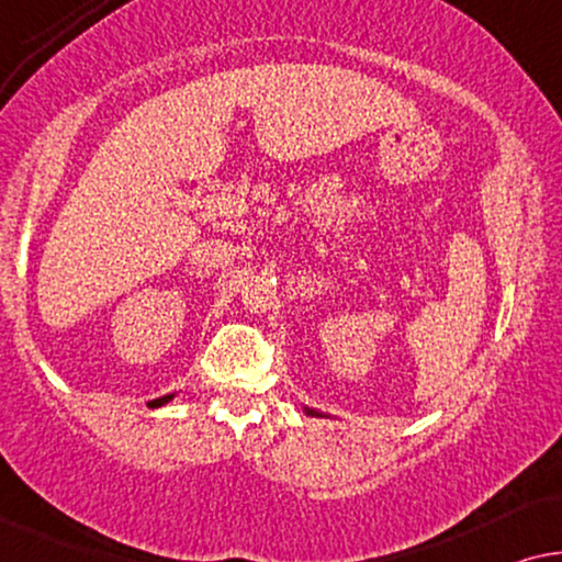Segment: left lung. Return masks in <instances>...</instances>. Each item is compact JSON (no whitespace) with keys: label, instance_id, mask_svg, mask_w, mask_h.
Masks as SVG:
<instances>
[{"label":"left lung","instance_id":"obj_1","mask_svg":"<svg viewBox=\"0 0 562 562\" xmlns=\"http://www.w3.org/2000/svg\"><path fill=\"white\" fill-rule=\"evenodd\" d=\"M303 413H305L307 417H323L321 413H315V409H311V407H303Z\"/></svg>","mask_w":562,"mask_h":562}]
</instances>
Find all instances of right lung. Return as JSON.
<instances>
[{"instance_id":"add662e5","label":"right lung","mask_w":562,"mask_h":562,"mask_svg":"<svg viewBox=\"0 0 562 562\" xmlns=\"http://www.w3.org/2000/svg\"><path fill=\"white\" fill-rule=\"evenodd\" d=\"M172 397H176V394H165V397L149 402V407H162V405H168V402H170Z\"/></svg>"}]
</instances>
